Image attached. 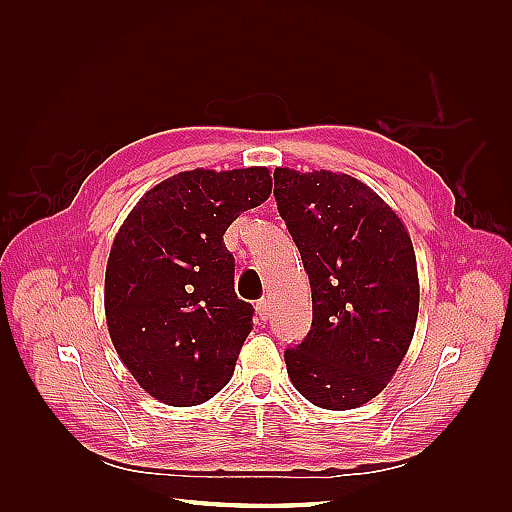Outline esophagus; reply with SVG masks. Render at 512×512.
I'll return each instance as SVG.
<instances>
[{
    "label": "esophagus",
    "instance_id": "1",
    "mask_svg": "<svg viewBox=\"0 0 512 512\" xmlns=\"http://www.w3.org/2000/svg\"><path fill=\"white\" fill-rule=\"evenodd\" d=\"M256 314H258L260 320H269V316H271V303L267 299H260L256 303Z\"/></svg>",
    "mask_w": 512,
    "mask_h": 512
}]
</instances>
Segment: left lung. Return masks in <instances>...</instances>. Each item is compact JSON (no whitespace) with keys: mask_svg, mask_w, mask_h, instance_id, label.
<instances>
[{"mask_svg":"<svg viewBox=\"0 0 512 512\" xmlns=\"http://www.w3.org/2000/svg\"><path fill=\"white\" fill-rule=\"evenodd\" d=\"M273 196L312 286V327L284 350L288 376L318 408L374 399L410 348L418 275L408 230L365 183L275 168Z\"/></svg>","mask_w":512,"mask_h":512,"instance_id":"1","label":"left lung"}]
</instances>
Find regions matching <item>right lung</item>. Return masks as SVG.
Masks as SVG:
<instances>
[{
  "label": "right lung",
  "mask_w": 512,
  "mask_h": 512,
  "mask_svg": "<svg viewBox=\"0 0 512 512\" xmlns=\"http://www.w3.org/2000/svg\"><path fill=\"white\" fill-rule=\"evenodd\" d=\"M269 194L267 168L185 170L149 190L119 228L104 277L108 333L162 404H205L235 371L254 307L237 297L224 232Z\"/></svg>",
  "instance_id": "right-lung-1"
}]
</instances>
